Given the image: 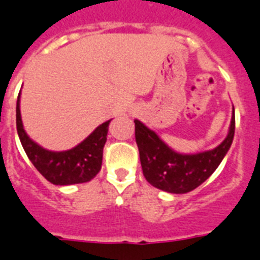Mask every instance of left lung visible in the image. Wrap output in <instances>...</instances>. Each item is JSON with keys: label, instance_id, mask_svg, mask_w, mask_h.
Returning a JSON list of instances; mask_svg holds the SVG:
<instances>
[{"label": "left lung", "instance_id": "obj_1", "mask_svg": "<svg viewBox=\"0 0 260 260\" xmlns=\"http://www.w3.org/2000/svg\"><path fill=\"white\" fill-rule=\"evenodd\" d=\"M134 123L135 142L146 180L170 193H187L201 185L229 151L236 132V115L233 113L229 134L218 147L200 154L183 155L171 150L141 121L135 119Z\"/></svg>", "mask_w": 260, "mask_h": 260}]
</instances>
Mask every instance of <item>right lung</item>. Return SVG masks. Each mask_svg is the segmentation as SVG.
<instances>
[{
  "mask_svg": "<svg viewBox=\"0 0 260 260\" xmlns=\"http://www.w3.org/2000/svg\"><path fill=\"white\" fill-rule=\"evenodd\" d=\"M109 123L110 121L104 122L85 141L72 150L61 152L48 151L27 137L22 125L19 96L17 101V132L24 152L34 167L55 185L86 183L99 174L103 164V151Z\"/></svg>",
  "mask_w": 260,
  "mask_h": 260,
  "instance_id": "right-lung-1",
  "label": "right lung"
}]
</instances>
